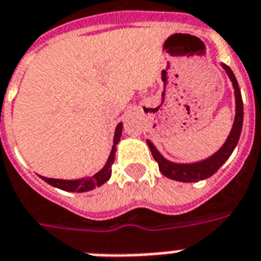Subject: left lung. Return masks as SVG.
<instances>
[{
    "mask_svg": "<svg viewBox=\"0 0 261 261\" xmlns=\"http://www.w3.org/2000/svg\"><path fill=\"white\" fill-rule=\"evenodd\" d=\"M223 68L226 69V72L228 73V76L231 79L232 86L236 90V104H237V111H236V120L232 124L231 133L228 135L226 144L219 149L218 152L215 153L214 156L206 159L204 162L196 163V164H175L168 160H166L164 157L157 152V149L153 146L150 141H148L149 148L153 154V159L156 160L159 164V170L164 176L174 180H179V182H198L202 179H206L212 176L216 171L223 166L224 162L227 160L232 150L236 149L237 144H238V139L241 135L242 130V122H244V104H242V97L237 79L234 76V73L227 65H223Z\"/></svg>",
    "mask_w": 261,
    "mask_h": 261,
    "instance_id": "8db88e82",
    "label": "left lung"
}]
</instances>
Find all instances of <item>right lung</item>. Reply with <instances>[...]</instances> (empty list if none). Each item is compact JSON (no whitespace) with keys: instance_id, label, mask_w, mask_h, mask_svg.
I'll return each instance as SVG.
<instances>
[{"instance_id":"obj_1","label":"right lung","mask_w":261,"mask_h":261,"mask_svg":"<svg viewBox=\"0 0 261 261\" xmlns=\"http://www.w3.org/2000/svg\"><path fill=\"white\" fill-rule=\"evenodd\" d=\"M120 135H122V123H119L115 130V137H113V148L112 152L109 154V159L105 167L102 170L97 172L95 175L90 176V178L85 179H76V180H64V179H51V178H45V176H41V178L47 182L51 186H55L57 189H61V190H65V192H89V190H93L94 188H98L102 184H105L109 178H111V174H112V164L115 162V152H116V145L120 139Z\"/></svg>"}]
</instances>
